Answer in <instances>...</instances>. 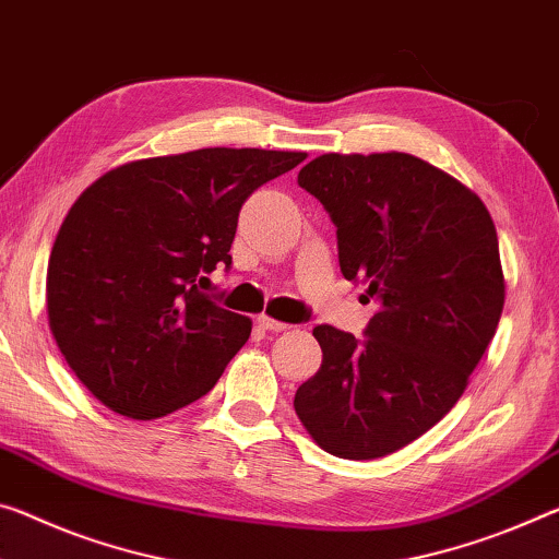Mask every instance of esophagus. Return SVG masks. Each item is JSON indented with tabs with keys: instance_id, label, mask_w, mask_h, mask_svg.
Listing matches in <instances>:
<instances>
[{
	"instance_id": "esophagus-1",
	"label": "esophagus",
	"mask_w": 559,
	"mask_h": 559,
	"mask_svg": "<svg viewBox=\"0 0 559 559\" xmlns=\"http://www.w3.org/2000/svg\"><path fill=\"white\" fill-rule=\"evenodd\" d=\"M255 323H259L261 328H265V331H273V333H281V331H288V323H281V321H276V318H271V316H265V313H261L259 318H255Z\"/></svg>"
}]
</instances>
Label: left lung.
I'll return each mask as SVG.
<instances>
[{
	"label": "left lung",
	"mask_w": 559,
	"mask_h": 559,
	"mask_svg": "<svg viewBox=\"0 0 559 559\" xmlns=\"http://www.w3.org/2000/svg\"><path fill=\"white\" fill-rule=\"evenodd\" d=\"M298 183L331 214L343 276L366 283L376 316L366 341L313 328L323 360L296 415L335 457L391 455L445 418L498 331V231L475 191L413 154H323Z\"/></svg>",
	"instance_id": "left-lung-1"
}]
</instances>
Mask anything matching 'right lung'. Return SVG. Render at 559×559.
<instances>
[{
  "label": "right lung",
  "mask_w": 559,
  "mask_h": 559,
  "mask_svg": "<svg viewBox=\"0 0 559 559\" xmlns=\"http://www.w3.org/2000/svg\"><path fill=\"white\" fill-rule=\"evenodd\" d=\"M304 152L199 148L121 164L61 221L47 316L69 368L96 401L156 420L206 395L251 335V318L197 288L231 265L238 211Z\"/></svg>",
  "instance_id": "right-lung-1"
}]
</instances>
